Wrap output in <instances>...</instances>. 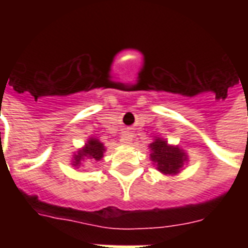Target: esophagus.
<instances>
[{
	"instance_id": "esophagus-1",
	"label": "esophagus",
	"mask_w": 248,
	"mask_h": 248,
	"mask_svg": "<svg viewBox=\"0 0 248 248\" xmlns=\"http://www.w3.org/2000/svg\"><path fill=\"white\" fill-rule=\"evenodd\" d=\"M132 143V132L126 130V131L122 134L121 136V144H124V145H130Z\"/></svg>"
}]
</instances>
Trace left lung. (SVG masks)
I'll list each match as a JSON object with an SVG mask.
<instances>
[{
	"label": "left lung",
	"instance_id": "left-lung-1",
	"mask_svg": "<svg viewBox=\"0 0 248 248\" xmlns=\"http://www.w3.org/2000/svg\"><path fill=\"white\" fill-rule=\"evenodd\" d=\"M151 159L155 163L158 171L165 175H176L186 162V155L179 147L169 145L167 141L161 138L155 139L149 145Z\"/></svg>",
	"mask_w": 248,
	"mask_h": 248
}]
</instances>
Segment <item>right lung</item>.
<instances>
[{
	"label": "right lung",
	"mask_w": 248,
	"mask_h": 248,
	"mask_svg": "<svg viewBox=\"0 0 248 248\" xmlns=\"http://www.w3.org/2000/svg\"><path fill=\"white\" fill-rule=\"evenodd\" d=\"M105 152V147L103 143H100L99 140L95 138H90L87 140V143L85 144V147L82 149H79L75 155H73V161L72 165L75 167H79L82 165L85 159H93V161H100L103 158V155Z\"/></svg>",
	"instance_id": "obj_1"
}]
</instances>
